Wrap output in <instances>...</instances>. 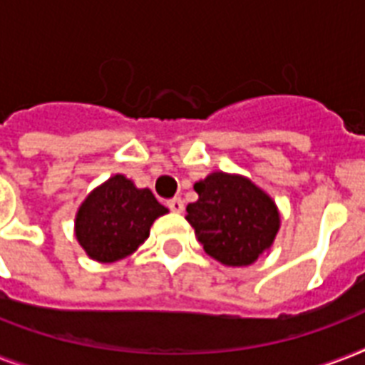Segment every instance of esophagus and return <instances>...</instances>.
<instances>
[{"label":"esophagus","instance_id":"esophagus-1","mask_svg":"<svg viewBox=\"0 0 365 365\" xmlns=\"http://www.w3.org/2000/svg\"><path fill=\"white\" fill-rule=\"evenodd\" d=\"M168 208H170L172 212H176V214H182L185 205H183V200L180 199V197H176V199L168 200Z\"/></svg>","mask_w":365,"mask_h":365}]
</instances>
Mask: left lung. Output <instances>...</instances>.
<instances>
[{"instance_id":"obj_1","label":"left lung","mask_w":365,"mask_h":365,"mask_svg":"<svg viewBox=\"0 0 365 365\" xmlns=\"http://www.w3.org/2000/svg\"><path fill=\"white\" fill-rule=\"evenodd\" d=\"M193 189L185 220L210 257L227 267H248L269 252L280 229L271 195L242 174L212 172Z\"/></svg>"}]
</instances>
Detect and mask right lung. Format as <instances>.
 <instances>
[{
    "label": "right lung",
    "mask_w": 365,
    "mask_h": 365,
    "mask_svg": "<svg viewBox=\"0 0 365 365\" xmlns=\"http://www.w3.org/2000/svg\"><path fill=\"white\" fill-rule=\"evenodd\" d=\"M168 208L151 189H140L125 174H115L94 187L76 212V239L85 254L100 263H113L134 254L149 237L157 217Z\"/></svg>",
    "instance_id": "1"
}]
</instances>
